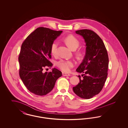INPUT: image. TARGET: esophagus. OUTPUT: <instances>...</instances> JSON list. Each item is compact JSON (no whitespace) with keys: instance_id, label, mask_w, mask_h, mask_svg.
<instances>
[{"instance_id":"esophagus-1","label":"esophagus","mask_w":128,"mask_h":128,"mask_svg":"<svg viewBox=\"0 0 128 128\" xmlns=\"http://www.w3.org/2000/svg\"><path fill=\"white\" fill-rule=\"evenodd\" d=\"M62 75L64 76H70V74L68 73H65V72H62Z\"/></svg>"}]
</instances>
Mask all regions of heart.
Here are the masks:
<instances>
[{
    "mask_svg": "<svg viewBox=\"0 0 128 128\" xmlns=\"http://www.w3.org/2000/svg\"><path fill=\"white\" fill-rule=\"evenodd\" d=\"M64 41L67 46L72 50H75L80 45L79 40L72 35H70L66 37ZM58 42L56 41L52 44L51 46V52L53 55H55L56 53ZM56 65L61 70L65 72H68L70 68L74 66V62L72 60H61L56 63Z\"/></svg>",
    "mask_w": 128,
    "mask_h": 128,
    "instance_id": "obj_1",
    "label": "heart"
}]
</instances>
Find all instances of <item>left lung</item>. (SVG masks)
<instances>
[{
	"instance_id": "8db88e82",
	"label": "left lung",
	"mask_w": 128,
	"mask_h": 128,
	"mask_svg": "<svg viewBox=\"0 0 128 128\" xmlns=\"http://www.w3.org/2000/svg\"><path fill=\"white\" fill-rule=\"evenodd\" d=\"M76 33L83 37L86 53L76 71L84 73L80 82L73 87L74 93L84 99H90L98 94L103 88L108 76V56L103 40L92 30L82 29Z\"/></svg>"
}]
</instances>
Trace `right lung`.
Listing matches in <instances>:
<instances>
[{"label":"right lung","instance_id":"right-lung-1","mask_svg":"<svg viewBox=\"0 0 128 128\" xmlns=\"http://www.w3.org/2000/svg\"><path fill=\"white\" fill-rule=\"evenodd\" d=\"M62 30L39 27L25 39L18 56L19 75L29 91L37 96H44L51 91L62 72L54 68L44 73V68L52 67L51 46Z\"/></svg>","mask_w":128,"mask_h":128}]
</instances>
